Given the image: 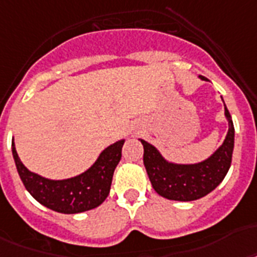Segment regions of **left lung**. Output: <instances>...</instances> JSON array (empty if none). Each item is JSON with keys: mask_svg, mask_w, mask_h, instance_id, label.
Segmentation results:
<instances>
[{"mask_svg": "<svg viewBox=\"0 0 257 257\" xmlns=\"http://www.w3.org/2000/svg\"><path fill=\"white\" fill-rule=\"evenodd\" d=\"M201 79L204 78L201 76ZM228 132L222 147L206 161L194 165L170 164L153 145L141 140L144 145V165L153 189L161 197L172 201H195L207 195L222 182L231 166L233 152L232 118L224 105Z\"/></svg>", "mask_w": 257, "mask_h": 257, "instance_id": "8db88e82", "label": "left lung"}]
</instances>
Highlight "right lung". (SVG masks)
<instances>
[{
	"label": "right lung",
	"mask_w": 257,
	"mask_h": 257,
	"mask_svg": "<svg viewBox=\"0 0 257 257\" xmlns=\"http://www.w3.org/2000/svg\"><path fill=\"white\" fill-rule=\"evenodd\" d=\"M124 140L103 150L97 161L83 174L63 181H51L29 172L12 143L17 170L25 187L34 199L62 214H78L97 207L105 201L110 190L113 172L121 160Z\"/></svg>",
	"instance_id": "right-lung-1"
}]
</instances>
